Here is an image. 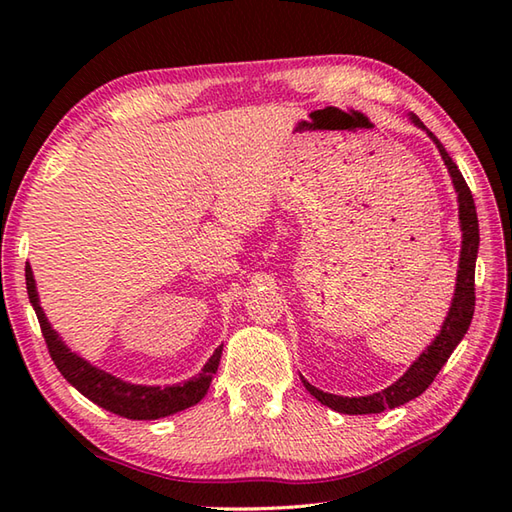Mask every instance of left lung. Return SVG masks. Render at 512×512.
I'll use <instances>...</instances> for the list:
<instances>
[{
    "label": "left lung",
    "instance_id": "1",
    "mask_svg": "<svg viewBox=\"0 0 512 512\" xmlns=\"http://www.w3.org/2000/svg\"><path fill=\"white\" fill-rule=\"evenodd\" d=\"M409 121L422 129L427 134L433 145L438 147L444 165L449 169V176L453 182V189L458 193V217H460V231H462V246H460V262H458V277H455V292L451 299V306L447 317H444L440 332L431 345L424 347V352L409 365V369L402 374L396 383L389 387L376 391L369 396H336L321 391L319 387L310 385L306 378L301 376V383L310 394L317 398L321 405L330 407L339 413H347V416H365V413H380L385 409H394L405 405V402L418 398L424 389H427L436 374L442 369V365L449 361L455 347L464 339L466 330H469L473 310H475V259L477 248H480V224H477V211L471 189L466 187V180L458 165L451 160L447 149L442 147L440 140L433 136L427 127L422 125L416 114H409Z\"/></svg>",
    "mask_w": 512,
    "mask_h": 512
}]
</instances>
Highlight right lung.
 Here are the masks:
<instances>
[{"instance_id": "obj_1", "label": "right lung", "mask_w": 512, "mask_h": 512, "mask_svg": "<svg viewBox=\"0 0 512 512\" xmlns=\"http://www.w3.org/2000/svg\"><path fill=\"white\" fill-rule=\"evenodd\" d=\"M26 288L54 365H57L61 376L68 380L76 391H81L85 398L92 400L94 405L118 413V416L129 420H158L198 405L206 396V391H209L213 374L217 372V367H220L222 345L215 347L213 356L204 363L200 374L191 376L189 380H184V383L167 387L129 383V380L118 378L110 372H105V369L92 365L90 361H85L83 356L72 352L70 347L65 345L61 334L52 328L46 312L41 308L37 281L35 275H32L30 264H26Z\"/></svg>"}]
</instances>
